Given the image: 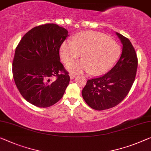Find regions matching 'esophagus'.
I'll use <instances>...</instances> for the list:
<instances>
[{
  "label": "esophagus",
  "mask_w": 151,
  "mask_h": 151,
  "mask_svg": "<svg viewBox=\"0 0 151 151\" xmlns=\"http://www.w3.org/2000/svg\"><path fill=\"white\" fill-rule=\"evenodd\" d=\"M69 76H70L71 80H73V79L76 77V74H73V73H70V74H69Z\"/></svg>",
  "instance_id": "34e87169"
}]
</instances>
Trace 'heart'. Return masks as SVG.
<instances>
[{
	"instance_id": "heart-1",
	"label": "heart",
	"mask_w": 151,
	"mask_h": 151,
	"mask_svg": "<svg viewBox=\"0 0 151 151\" xmlns=\"http://www.w3.org/2000/svg\"><path fill=\"white\" fill-rule=\"evenodd\" d=\"M82 53L83 59L68 65V70L73 73L90 71L98 75L109 70L115 63L120 47L107 36L94 32H81L73 40L65 41L60 47L61 57L65 63L77 59Z\"/></svg>"
}]
</instances>
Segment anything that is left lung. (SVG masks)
Here are the masks:
<instances>
[{"mask_svg": "<svg viewBox=\"0 0 151 151\" xmlns=\"http://www.w3.org/2000/svg\"><path fill=\"white\" fill-rule=\"evenodd\" d=\"M116 34L123 45L119 61L105 75L88 80L82 92L88 105L97 111L109 109L121 103L135 80L138 67L135 49L128 38Z\"/></svg>", "mask_w": 151, "mask_h": 151, "instance_id": "obj_1", "label": "left lung"}]
</instances>
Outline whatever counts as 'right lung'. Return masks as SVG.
Instances as JSON below:
<instances>
[{"instance_id": "right-lung-1", "label": "right lung", "mask_w": 151, "mask_h": 151, "mask_svg": "<svg viewBox=\"0 0 151 151\" xmlns=\"http://www.w3.org/2000/svg\"><path fill=\"white\" fill-rule=\"evenodd\" d=\"M68 35L55 24L36 26L23 36L15 49L13 76L27 102L48 107L61 99L69 85V73L60 62L59 49Z\"/></svg>"}]
</instances>
